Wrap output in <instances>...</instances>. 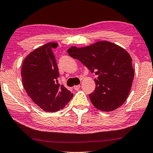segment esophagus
Here are the masks:
<instances>
[{
	"instance_id": "1",
	"label": "esophagus",
	"mask_w": 153,
	"mask_h": 153,
	"mask_svg": "<svg viewBox=\"0 0 153 153\" xmlns=\"http://www.w3.org/2000/svg\"><path fill=\"white\" fill-rule=\"evenodd\" d=\"M79 88H80V85H76V86H74V88L75 90H76V91L78 90Z\"/></svg>"
}]
</instances>
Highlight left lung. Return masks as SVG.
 I'll return each mask as SVG.
<instances>
[{"instance_id": "left-lung-1", "label": "left lung", "mask_w": 153, "mask_h": 153, "mask_svg": "<svg viewBox=\"0 0 153 153\" xmlns=\"http://www.w3.org/2000/svg\"><path fill=\"white\" fill-rule=\"evenodd\" d=\"M67 52L97 76L94 79L95 89L89 95L95 108L108 112L124 103L134 78L132 58L126 50L108 41H100L84 47H71Z\"/></svg>"}]
</instances>
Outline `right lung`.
I'll use <instances>...</instances> for the list:
<instances>
[{"label": "right lung", "mask_w": 153, "mask_h": 153, "mask_svg": "<svg viewBox=\"0 0 153 153\" xmlns=\"http://www.w3.org/2000/svg\"><path fill=\"white\" fill-rule=\"evenodd\" d=\"M58 47L49 42L31 52L23 61L21 69L22 84L36 104L47 112L63 108L73 93L58 84V67L53 53Z\"/></svg>", "instance_id": "1"}]
</instances>
